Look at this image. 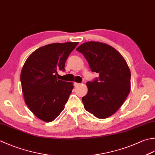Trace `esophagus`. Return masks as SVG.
Listing matches in <instances>:
<instances>
[{
  "instance_id": "34e87169",
  "label": "esophagus",
  "mask_w": 155,
  "mask_h": 155,
  "mask_svg": "<svg viewBox=\"0 0 155 155\" xmlns=\"http://www.w3.org/2000/svg\"><path fill=\"white\" fill-rule=\"evenodd\" d=\"M81 84V83H74V87H78Z\"/></svg>"
}]
</instances>
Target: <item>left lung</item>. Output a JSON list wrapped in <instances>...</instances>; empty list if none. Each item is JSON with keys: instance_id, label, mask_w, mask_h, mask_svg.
<instances>
[{"instance_id": "8db88e82", "label": "left lung", "mask_w": 155, "mask_h": 155, "mask_svg": "<svg viewBox=\"0 0 155 155\" xmlns=\"http://www.w3.org/2000/svg\"><path fill=\"white\" fill-rule=\"evenodd\" d=\"M99 77L88 81L87 94L83 97L85 110L100 119L111 116L119 109L130 91L131 74L119 51L106 44L88 41L77 49Z\"/></svg>"}]
</instances>
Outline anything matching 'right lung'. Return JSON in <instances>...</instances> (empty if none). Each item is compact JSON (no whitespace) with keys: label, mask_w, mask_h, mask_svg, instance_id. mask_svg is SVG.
I'll use <instances>...</instances> for the list:
<instances>
[{"label":"right lung","mask_w":155,"mask_h":155,"mask_svg":"<svg viewBox=\"0 0 155 155\" xmlns=\"http://www.w3.org/2000/svg\"><path fill=\"white\" fill-rule=\"evenodd\" d=\"M78 42L54 43L36 50L27 59L21 73L25 104L39 119L52 122L64 109L73 89L72 83L59 80L58 71Z\"/></svg>","instance_id":"obj_1"}]
</instances>
